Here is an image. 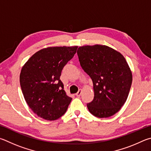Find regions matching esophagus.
I'll return each mask as SVG.
<instances>
[{"instance_id": "34e87169", "label": "esophagus", "mask_w": 151, "mask_h": 151, "mask_svg": "<svg viewBox=\"0 0 151 151\" xmlns=\"http://www.w3.org/2000/svg\"><path fill=\"white\" fill-rule=\"evenodd\" d=\"M81 89H80V90L78 91V93H76V96H77V97H80L81 96Z\"/></svg>"}]
</instances>
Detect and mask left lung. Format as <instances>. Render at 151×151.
I'll use <instances>...</instances> for the list:
<instances>
[{
    "label": "left lung",
    "mask_w": 151,
    "mask_h": 151,
    "mask_svg": "<svg viewBox=\"0 0 151 151\" xmlns=\"http://www.w3.org/2000/svg\"><path fill=\"white\" fill-rule=\"evenodd\" d=\"M77 53L93 84L94 98L87 104L89 111L99 118L115 115L127 101L133 80L125 58L104 45L81 46Z\"/></svg>",
    "instance_id": "8db88e82"
}]
</instances>
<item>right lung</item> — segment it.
<instances>
[{"label":"right lung","mask_w":151,"mask_h":151,"mask_svg":"<svg viewBox=\"0 0 151 151\" xmlns=\"http://www.w3.org/2000/svg\"><path fill=\"white\" fill-rule=\"evenodd\" d=\"M78 46L49 47L35 53L21 70L20 83L24 97L33 112L54 121L67 111L72 98L68 96L60 76Z\"/></svg>","instance_id":"obj_1"}]
</instances>
